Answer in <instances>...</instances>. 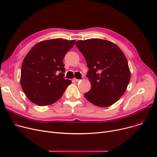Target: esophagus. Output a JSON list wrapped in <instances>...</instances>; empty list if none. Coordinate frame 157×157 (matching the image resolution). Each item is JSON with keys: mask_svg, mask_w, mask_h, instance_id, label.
<instances>
[{"mask_svg": "<svg viewBox=\"0 0 157 157\" xmlns=\"http://www.w3.org/2000/svg\"><path fill=\"white\" fill-rule=\"evenodd\" d=\"M79 81V79H76V78H73L72 79V81L73 82H78Z\"/></svg>", "mask_w": 157, "mask_h": 157, "instance_id": "esophagus-1", "label": "esophagus"}]
</instances>
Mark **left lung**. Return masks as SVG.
I'll list each match as a JSON object with an SVG mask.
<instances>
[{
    "label": "left lung",
    "mask_w": 157,
    "mask_h": 157,
    "mask_svg": "<svg viewBox=\"0 0 157 157\" xmlns=\"http://www.w3.org/2000/svg\"><path fill=\"white\" fill-rule=\"evenodd\" d=\"M76 44L89 68L87 77L91 88L85 94V98L99 107L117 102L125 92L130 79L124 53L117 45L105 39L80 40Z\"/></svg>",
    "instance_id": "8db88e82"
}]
</instances>
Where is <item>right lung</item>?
<instances>
[{
  "label": "right lung",
  "mask_w": 157,
  "mask_h": 157,
  "mask_svg": "<svg viewBox=\"0 0 157 157\" xmlns=\"http://www.w3.org/2000/svg\"><path fill=\"white\" fill-rule=\"evenodd\" d=\"M75 42L62 39L44 40L27 54L21 65L20 84L32 102L40 106L51 105L72 83L64 79L63 59Z\"/></svg>",
  "instance_id": "obj_1"
}]
</instances>
